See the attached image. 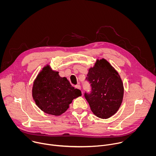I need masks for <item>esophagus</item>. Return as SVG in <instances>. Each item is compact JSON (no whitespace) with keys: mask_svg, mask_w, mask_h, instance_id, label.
I'll list each match as a JSON object with an SVG mask.
<instances>
[{"mask_svg":"<svg viewBox=\"0 0 156 156\" xmlns=\"http://www.w3.org/2000/svg\"><path fill=\"white\" fill-rule=\"evenodd\" d=\"M75 88L78 89V90H81V86H80V85H79V84H76V85H75ZM82 94H83V93H82Z\"/></svg>","mask_w":156,"mask_h":156,"instance_id":"34e87169","label":"esophagus"}]
</instances>
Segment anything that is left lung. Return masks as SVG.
<instances>
[{"label":"left lung","instance_id":"left-lung-1","mask_svg":"<svg viewBox=\"0 0 156 156\" xmlns=\"http://www.w3.org/2000/svg\"><path fill=\"white\" fill-rule=\"evenodd\" d=\"M86 79L91 84V92L85 93L84 97L93 114L103 119L114 115L122 104L124 93L119 73L105 59H97Z\"/></svg>","mask_w":156,"mask_h":156}]
</instances>
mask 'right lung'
Here are the masks:
<instances>
[{
  "label": "right lung",
  "instance_id": "right-lung-1",
  "mask_svg": "<svg viewBox=\"0 0 156 156\" xmlns=\"http://www.w3.org/2000/svg\"><path fill=\"white\" fill-rule=\"evenodd\" d=\"M33 98L37 106L49 115L58 116L69 107L72 101L81 96L65 77H60L47 65L38 73L33 83Z\"/></svg>",
  "mask_w": 156,
  "mask_h": 156
}]
</instances>
